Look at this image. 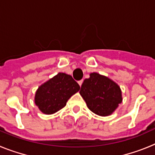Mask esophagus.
<instances>
[{"instance_id": "esophagus-1", "label": "esophagus", "mask_w": 155, "mask_h": 155, "mask_svg": "<svg viewBox=\"0 0 155 155\" xmlns=\"http://www.w3.org/2000/svg\"><path fill=\"white\" fill-rule=\"evenodd\" d=\"M83 79H81V80H79V82H78V83H79V86H82V84H83Z\"/></svg>"}]
</instances>
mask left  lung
Segmentation results:
<instances>
[{
  "mask_svg": "<svg viewBox=\"0 0 155 155\" xmlns=\"http://www.w3.org/2000/svg\"><path fill=\"white\" fill-rule=\"evenodd\" d=\"M79 93L92 112L102 117L110 115L122 102L120 86L97 72L90 73L81 86Z\"/></svg>",
  "mask_w": 155,
  "mask_h": 155,
  "instance_id": "obj_1",
  "label": "left lung"
}]
</instances>
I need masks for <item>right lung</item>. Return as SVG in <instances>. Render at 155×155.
<instances>
[{"instance_id": "obj_1", "label": "right lung", "mask_w": 155, "mask_h": 155, "mask_svg": "<svg viewBox=\"0 0 155 155\" xmlns=\"http://www.w3.org/2000/svg\"><path fill=\"white\" fill-rule=\"evenodd\" d=\"M80 90L70 75L58 72L38 87L35 103L45 114H52L63 108L69 99Z\"/></svg>"}]
</instances>
